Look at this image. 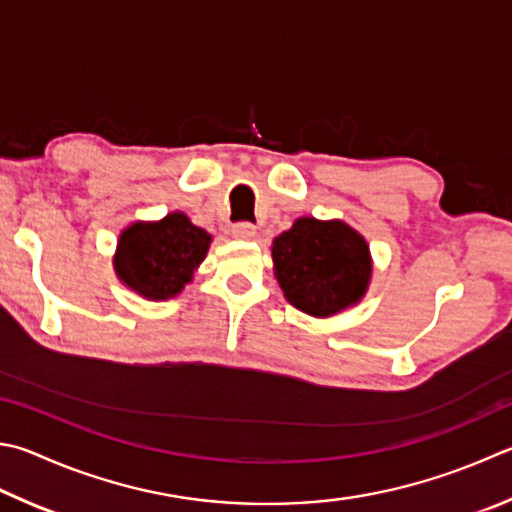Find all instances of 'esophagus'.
<instances>
[{"instance_id": "1", "label": "esophagus", "mask_w": 512, "mask_h": 512, "mask_svg": "<svg viewBox=\"0 0 512 512\" xmlns=\"http://www.w3.org/2000/svg\"><path fill=\"white\" fill-rule=\"evenodd\" d=\"M230 235L235 239H253L255 237V226L253 224H235L230 228Z\"/></svg>"}]
</instances>
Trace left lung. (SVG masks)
<instances>
[{
	"label": "left lung",
	"instance_id": "obj_1",
	"mask_svg": "<svg viewBox=\"0 0 512 512\" xmlns=\"http://www.w3.org/2000/svg\"><path fill=\"white\" fill-rule=\"evenodd\" d=\"M271 253L284 297L313 318L345 311L367 293L369 246L345 221L300 217L273 239Z\"/></svg>",
	"mask_w": 512,
	"mask_h": 512
}]
</instances>
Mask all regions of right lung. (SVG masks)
Masks as SVG:
<instances>
[{"instance_id":"right-lung-1","label":"right lung","mask_w":512,"mask_h":512,"mask_svg":"<svg viewBox=\"0 0 512 512\" xmlns=\"http://www.w3.org/2000/svg\"><path fill=\"white\" fill-rule=\"evenodd\" d=\"M212 237L183 212L161 221H136L120 232L114 268L118 280L147 300H170L192 282Z\"/></svg>"}]
</instances>
